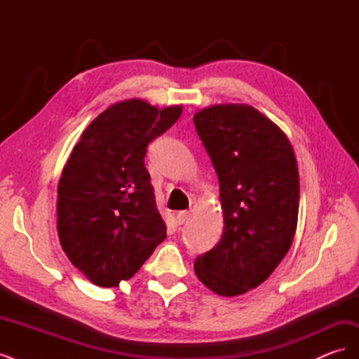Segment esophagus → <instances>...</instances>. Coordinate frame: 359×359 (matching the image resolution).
Returning <instances> with one entry per match:
<instances>
[{"instance_id": "34e87169", "label": "esophagus", "mask_w": 359, "mask_h": 359, "mask_svg": "<svg viewBox=\"0 0 359 359\" xmlns=\"http://www.w3.org/2000/svg\"><path fill=\"white\" fill-rule=\"evenodd\" d=\"M190 217H191L190 211H180L177 214V222H178V224H184L190 220Z\"/></svg>"}]
</instances>
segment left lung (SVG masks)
I'll return each instance as SVG.
<instances>
[{"instance_id":"8db88e82","label":"left lung","mask_w":359,"mask_h":359,"mask_svg":"<svg viewBox=\"0 0 359 359\" xmlns=\"http://www.w3.org/2000/svg\"><path fill=\"white\" fill-rule=\"evenodd\" d=\"M193 121L219 177L224 224L219 244L194 260V273L217 295H243L273 274L292 245L297 157L283 130L250 104H214Z\"/></svg>"}]
</instances>
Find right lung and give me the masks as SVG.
Listing matches in <instances>:
<instances>
[{
  "label": "right lung",
  "mask_w": 359,
  "mask_h": 359,
  "mask_svg": "<svg viewBox=\"0 0 359 359\" xmlns=\"http://www.w3.org/2000/svg\"><path fill=\"white\" fill-rule=\"evenodd\" d=\"M181 114V104L114 103L83 130L62 169L60 244L95 286L116 287L132 278L166 238L144 158L147 145Z\"/></svg>",
  "instance_id": "obj_1"
}]
</instances>
